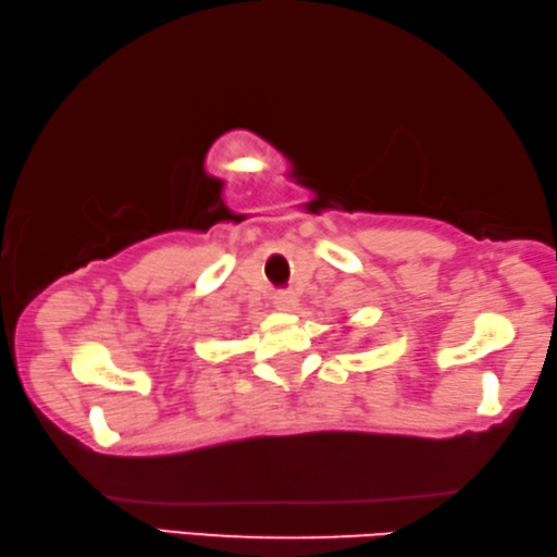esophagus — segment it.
Returning <instances> with one entry per match:
<instances>
[{
	"instance_id": "esophagus-1",
	"label": "esophagus",
	"mask_w": 557,
	"mask_h": 557,
	"mask_svg": "<svg viewBox=\"0 0 557 557\" xmlns=\"http://www.w3.org/2000/svg\"><path fill=\"white\" fill-rule=\"evenodd\" d=\"M273 304H276L278 311H296L298 308V298L290 294V290H281V294H276V298H273Z\"/></svg>"
}]
</instances>
